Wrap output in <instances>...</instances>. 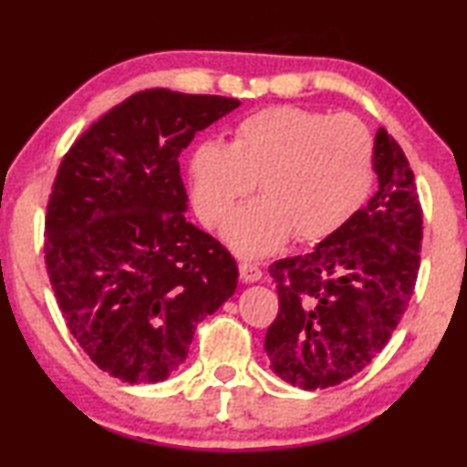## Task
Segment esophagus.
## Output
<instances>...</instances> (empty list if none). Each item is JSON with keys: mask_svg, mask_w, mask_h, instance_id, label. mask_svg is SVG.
I'll return each instance as SVG.
<instances>
[{"mask_svg": "<svg viewBox=\"0 0 467 467\" xmlns=\"http://www.w3.org/2000/svg\"><path fill=\"white\" fill-rule=\"evenodd\" d=\"M264 276V272L259 270L254 264H248V261H242L240 264V280L242 283H257Z\"/></svg>", "mask_w": 467, "mask_h": 467, "instance_id": "34e87169", "label": "esophagus"}]
</instances>
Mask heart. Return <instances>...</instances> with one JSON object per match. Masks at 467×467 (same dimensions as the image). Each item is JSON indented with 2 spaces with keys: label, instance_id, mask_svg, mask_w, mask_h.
<instances>
[{
  "label": "heart",
  "instance_id": "1",
  "mask_svg": "<svg viewBox=\"0 0 467 467\" xmlns=\"http://www.w3.org/2000/svg\"><path fill=\"white\" fill-rule=\"evenodd\" d=\"M195 213L225 225L227 244L244 257H261L289 238L302 244L337 232L366 202L374 178V144L368 127L350 114L265 108L235 127L232 144L203 142L191 155Z\"/></svg>",
  "mask_w": 467,
  "mask_h": 467
}]
</instances>
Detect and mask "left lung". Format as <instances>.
<instances>
[{
  "label": "left lung",
  "instance_id": "8db88e82",
  "mask_svg": "<svg viewBox=\"0 0 467 467\" xmlns=\"http://www.w3.org/2000/svg\"><path fill=\"white\" fill-rule=\"evenodd\" d=\"M374 171L379 191L368 206L312 253L270 265L280 308L265 353L280 379L306 391L361 372L385 348L417 283L423 213L404 150L382 127Z\"/></svg>",
  "mask_w": 467,
  "mask_h": 467
}]
</instances>
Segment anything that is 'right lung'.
Returning <instances> with one entry per match:
<instances>
[{
	"label": "right lung",
	"instance_id": "1",
	"mask_svg": "<svg viewBox=\"0 0 467 467\" xmlns=\"http://www.w3.org/2000/svg\"><path fill=\"white\" fill-rule=\"evenodd\" d=\"M240 106L149 88L88 127L63 157L47 213V270L69 331L114 379L161 382L197 323L238 286L225 246L184 219L181 157Z\"/></svg>",
	"mask_w": 467,
	"mask_h": 467
}]
</instances>
